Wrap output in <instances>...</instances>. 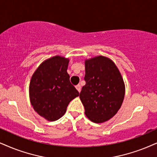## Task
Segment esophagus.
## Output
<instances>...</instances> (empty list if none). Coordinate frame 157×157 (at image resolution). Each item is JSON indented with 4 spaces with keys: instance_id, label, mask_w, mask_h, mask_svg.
<instances>
[{
    "instance_id": "1",
    "label": "esophagus",
    "mask_w": 157,
    "mask_h": 157,
    "mask_svg": "<svg viewBox=\"0 0 157 157\" xmlns=\"http://www.w3.org/2000/svg\"><path fill=\"white\" fill-rule=\"evenodd\" d=\"M75 87H76V88H77V90H78L79 91V92H80V90H81V85H76V86H75Z\"/></svg>"
}]
</instances>
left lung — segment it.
I'll use <instances>...</instances> for the list:
<instances>
[{"instance_id":"1","label":"left lung","mask_w":157,"mask_h":157,"mask_svg":"<svg viewBox=\"0 0 157 157\" xmlns=\"http://www.w3.org/2000/svg\"><path fill=\"white\" fill-rule=\"evenodd\" d=\"M85 85L80 93L85 113L95 123L110 120L124 100L125 87L121 73L110 59L103 56L85 61Z\"/></svg>"}]
</instances>
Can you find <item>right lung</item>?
<instances>
[{"label":"right lung","mask_w":157,"mask_h":157,"mask_svg":"<svg viewBox=\"0 0 157 157\" xmlns=\"http://www.w3.org/2000/svg\"><path fill=\"white\" fill-rule=\"evenodd\" d=\"M69 59L56 56L43 61L32 76L29 93L32 106L39 115L56 121L65 114L79 92L69 80Z\"/></svg>","instance_id":"add662e5"}]
</instances>
